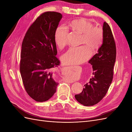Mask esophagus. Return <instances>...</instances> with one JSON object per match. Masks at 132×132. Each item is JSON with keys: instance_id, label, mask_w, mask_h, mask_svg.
<instances>
[{"instance_id": "34e87169", "label": "esophagus", "mask_w": 132, "mask_h": 132, "mask_svg": "<svg viewBox=\"0 0 132 132\" xmlns=\"http://www.w3.org/2000/svg\"><path fill=\"white\" fill-rule=\"evenodd\" d=\"M71 67V68H75V67ZM67 82H69V83H72V82H73V81H71V80H67Z\"/></svg>"}]
</instances>
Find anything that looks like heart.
Listing matches in <instances>:
<instances>
[{
  "label": "heart",
  "instance_id": "obj_1",
  "mask_svg": "<svg viewBox=\"0 0 132 132\" xmlns=\"http://www.w3.org/2000/svg\"><path fill=\"white\" fill-rule=\"evenodd\" d=\"M73 31L82 34L81 44L86 46L71 47L62 57V61L67 65H75L86 61L94 52L101 47L103 40V31L101 27L94 26L93 23L81 18L73 20L69 23ZM68 30L64 26L57 27L54 33V41L59 49H63L68 43Z\"/></svg>",
  "mask_w": 132,
  "mask_h": 132
}]
</instances>
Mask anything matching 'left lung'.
<instances>
[{"label": "left lung", "mask_w": 132, "mask_h": 132, "mask_svg": "<svg viewBox=\"0 0 132 132\" xmlns=\"http://www.w3.org/2000/svg\"><path fill=\"white\" fill-rule=\"evenodd\" d=\"M103 40L98 53L89 63L93 65V76L76 100L86 106L97 104L105 96L113 79V67L116 58V47L110 26L106 22L103 25Z\"/></svg>", "instance_id": "8db88e82"}]
</instances>
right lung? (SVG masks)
I'll use <instances>...</instances> for the list:
<instances>
[{
  "mask_svg": "<svg viewBox=\"0 0 132 132\" xmlns=\"http://www.w3.org/2000/svg\"><path fill=\"white\" fill-rule=\"evenodd\" d=\"M62 15L47 11L41 14L27 30L22 41L20 70L27 94L37 102L48 100L58 82L52 70L59 65L54 33Z\"/></svg>",
  "mask_w": 132,
  "mask_h": 132,
  "instance_id": "obj_1",
  "label": "right lung"
}]
</instances>
